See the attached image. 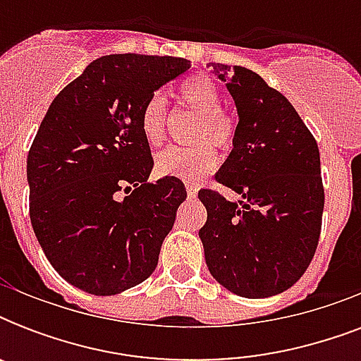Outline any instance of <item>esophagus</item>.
Segmentation results:
<instances>
[{
  "label": "esophagus",
  "mask_w": 361,
  "mask_h": 361,
  "mask_svg": "<svg viewBox=\"0 0 361 361\" xmlns=\"http://www.w3.org/2000/svg\"><path fill=\"white\" fill-rule=\"evenodd\" d=\"M185 189H187V195H189V198L197 197L198 189H197V185H195V183H191V181H187Z\"/></svg>",
  "instance_id": "obj_1"
}]
</instances>
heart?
Listing matches in <instances>:
<instances>
[{
	"mask_svg": "<svg viewBox=\"0 0 361 361\" xmlns=\"http://www.w3.org/2000/svg\"><path fill=\"white\" fill-rule=\"evenodd\" d=\"M181 103L200 114L197 123V138H209L219 147H228L234 140L236 125L231 116L221 109V92L209 76L195 75L178 87ZM166 101L163 95H152L140 112L142 135L152 146L163 140ZM217 163V153L209 142L195 146H169L155 157V172L181 180H198L208 174Z\"/></svg>",
	"mask_w": 361,
	"mask_h": 361,
	"instance_id": "b5f03b06",
	"label": "heart"
}]
</instances>
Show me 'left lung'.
<instances>
[{"mask_svg":"<svg viewBox=\"0 0 361 361\" xmlns=\"http://www.w3.org/2000/svg\"><path fill=\"white\" fill-rule=\"evenodd\" d=\"M234 99L232 152L215 174L238 195L200 189L208 219L198 236L209 274L241 298L288 290L307 269L320 236L324 189L313 135L288 99L245 67L214 63Z\"/></svg>","mask_w":361,"mask_h":361,"instance_id":"obj_1","label":"left lung"}]
</instances>
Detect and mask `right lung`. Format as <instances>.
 Masks as SVG:
<instances>
[{
    "label": "right lung",
    "mask_w": 361,
    "mask_h": 361,
    "mask_svg": "<svg viewBox=\"0 0 361 361\" xmlns=\"http://www.w3.org/2000/svg\"><path fill=\"white\" fill-rule=\"evenodd\" d=\"M189 67L170 56H103L58 93L37 130L31 226L48 262L80 290L120 294L157 266L187 191L172 176L147 181L153 159L140 112Z\"/></svg>",
    "instance_id": "right-lung-1"
}]
</instances>
